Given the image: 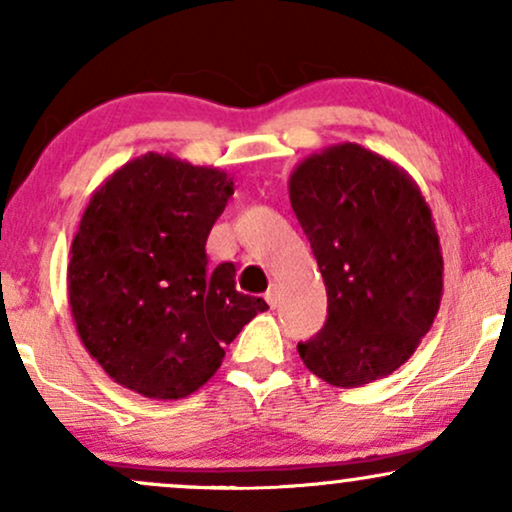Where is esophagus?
<instances>
[{"mask_svg":"<svg viewBox=\"0 0 512 512\" xmlns=\"http://www.w3.org/2000/svg\"><path fill=\"white\" fill-rule=\"evenodd\" d=\"M264 298H267V303H269V305L276 307V303H279V288H276V286H269V291L264 293Z\"/></svg>","mask_w":512,"mask_h":512,"instance_id":"1","label":"esophagus"}]
</instances>
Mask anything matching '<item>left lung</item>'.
<instances>
[{
  "label": "left lung",
  "mask_w": 512,
  "mask_h": 512,
  "mask_svg": "<svg viewBox=\"0 0 512 512\" xmlns=\"http://www.w3.org/2000/svg\"><path fill=\"white\" fill-rule=\"evenodd\" d=\"M288 195L326 286V324L298 343L300 360L341 389L389 377L432 329L443 295L420 186L391 159L338 143L295 166Z\"/></svg>",
  "instance_id": "obj_1"
}]
</instances>
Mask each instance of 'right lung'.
<instances>
[{
    "instance_id": "add662e5",
    "label": "right lung",
    "mask_w": 512,
    "mask_h": 512,
    "mask_svg": "<svg viewBox=\"0 0 512 512\" xmlns=\"http://www.w3.org/2000/svg\"><path fill=\"white\" fill-rule=\"evenodd\" d=\"M231 195L226 171L159 152L119 166L90 195L69 252V305L85 350L123 389L190 396L269 310L236 291L231 262L207 264V236Z\"/></svg>"
}]
</instances>
